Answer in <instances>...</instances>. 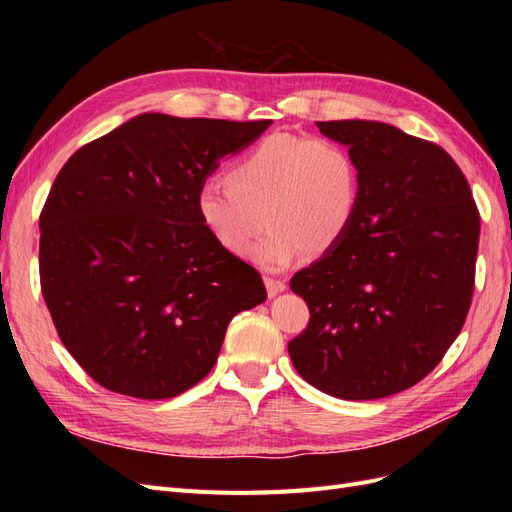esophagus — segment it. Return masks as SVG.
Masks as SVG:
<instances>
[{"label":"esophagus","mask_w":512,"mask_h":512,"mask_svg":"<svg viewBox=\"0 0 512 512\" xmlns=\"http://www.w3.org/2000/svg\"><path fill=\"white\" fill-rule=\"evenodd\" d=\"M265 286H267L269 297H277V294L286 290V284H284L282 280H273V277H267V280H265Z\"/></svg>","instance_id":"esophagus-1"}]
</instances>
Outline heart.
Listing matches in <instances>:
<instances>
[{"label": "heart", "instance_id": "b5f03b06", "mask_svg": "<svg viewBox=\"0 0 512 512\" xmlns=\"http://www.w3.org/2000/svg\"><path fill=\"white\" fill-rule=\"evenodd\" d=\"M207 181L194 198L196 218L230 254H243L266 215L270 232L247 252L256 267L284 271L307 247L327 254L344 241L361 205V170L352 151L331 141L275 134Z\"/></svg>", "mask_w": 512, "mask_h": 512}]
</instances>
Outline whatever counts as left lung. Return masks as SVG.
Instances as JSON below:
<instances>
[{"instance_id": "obj_1", "label": "left lung", "mask_w": 512, "mask_h": 512, "mask_svg": "<svg viewBox=\"0 0 512 512\" xmlns=\"http://www.w3.org/2000/svg\"><path fill=\"white\" fill-rule=\"evenodd\" d=\"M318 128L352 151L361 205L344 241L290 280L309 324L288 352L322 393L389 397L421 382L466 322L480 215L436 143L365 119Z\"/></svg>"}]
</instances>
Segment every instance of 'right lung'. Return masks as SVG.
Returning a JSON list of instances; mask_svg holds the SVG:
<instances>
[{
  "instance_id": "obj_1",
  "label": "right lung",
  "mask_w": 512,
  "mask_h": 512,
  "mask_svg": "<svg viewBox=\"0 0 512 512\" xmlns=\"http://www.w3.org/2000/svg\"><path fill=\"white\" fill-rule=\"evenodd\" d=\"M271 121L143 113L81 147L40 213V286L57 335L104 389L168 399L213 369L260 273L200 226L194 198Z\"/></svg>"
}]
</instances>
